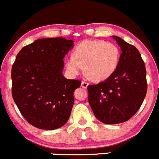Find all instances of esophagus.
<instances>
[{
    "label": "esophagus",
    "mask_w": 159,
    "mask_h": 159,
    "mask_svg": "<svg viewBox=\"0 0 159 159\" xmlns=\"http://www.w3.org/2000/svg\"><path fill=\"white\" fill-rule=\"evenodd\" d=\"M88 85H89V83L86 81H83L81 83V86L83 88V89H87Z\"/></svg>",
    "instance_id": "obj_1"
}]
</instances>
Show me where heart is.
Wrapping results in <instances>:
<instances>
[{
    "mask_svg": "<svg viewBox=\"0 0 159 159\" xmlns=\"http://www.w3.org/2000/svg\"><path fill=\"white\" fill-rule=\"evenodd\" d=\"M119 58V49L113 43L85 40L76 45L66 64L71 75L80 74L85 66L88 76L95 81H102L114 73Z\"/></svg>",
    "mask_w": 159,
    "mask_h": 159,
    "instance_id": "heart-1",
    "label": "heart"
}]
</instances>
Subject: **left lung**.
<instances>
[{
  "mask_svg": "<svg viewBox=\"0 0 159 159\" xmlns=\"http://www.w3.org/2000/svg\"><path fill=\"white\" fill-rule=\"evenodd\" d=\"M113 38L121 50L118 67L105 81L88 86L89 102L96 118L108 125L134 116L148 90L145 64L139 50L119 37Z\"/></svg>",
  "mask_w": 159,
  "mask_h": 159,
  "instance_id": "obj_1",
  "label": "left lung"
}]
</instances>
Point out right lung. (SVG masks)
<instances>
[{
    "label": "right lung",
    "instance_id": "1",
    "mask_svg": "<svg viewBox=\"0 0 159 159\" xmlns=\"http://www.w3.org/2000/svg\"><path fill=\"white\" fill-rule=\"evenodd\" d=\"M74 42L62 38L39 39L22 48L11 67V94L30 125L57 129L69 119L74 90L81 81L62 75V59Z\"/></svg>",
    "mask_w": 159,
    "mask_h": 159
}]
</instances>
